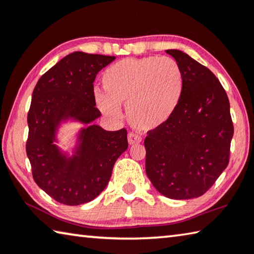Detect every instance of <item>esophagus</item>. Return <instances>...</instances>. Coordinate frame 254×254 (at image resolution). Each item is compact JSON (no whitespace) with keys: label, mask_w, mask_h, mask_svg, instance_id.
<instances>
[{"label":"esophagus","mask_w":254,"mask_h":254,"mask_svg":"<svg viewBox=\"0 0 254 254\" xmlns=\"http://www.w3.org/2000/svg\"><path fill=\"white\" fill-rule=\"evenodd\" d=\"M141 141V137L134 134V132H129L128 134V143L129 145H135V144H139Z\"/></svg>","instance_id":"obj_1"}]
</instances>
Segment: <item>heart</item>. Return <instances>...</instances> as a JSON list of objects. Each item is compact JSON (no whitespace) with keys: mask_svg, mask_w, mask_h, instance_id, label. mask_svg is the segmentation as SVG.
<instances>
[{"mask_svg":"<svg viewBox=\"0 0 254 254\" xmlns=\"http://www.w3.org/2000/svg\"><path fill=\"white\" fill-rule=\"evenodd\" d=\"M105 91L97 90L98 108L119 119L122 104H127L128 122L136 129L148 131L162 127L179 107L184 77L177 62L168 57L123 59L102 73Z\"/></svg>","mask_w":254,"mask_h":254,"instance_id":"b5f03b06","label":"heart"}]
</instances>
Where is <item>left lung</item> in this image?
<instances>
[{
  "label": "left lung",
  "instance_id": "1",
  "mask_svg": "<svg viewBox=\"0 0 254 254\" xmlns=\"http://www.w3.org/2000/svg\"><path fill=\"white\" fill-rule=\"evenodd\" d=\"M184 77L173 117L145 138L146 174L164 196L203 195L229 164L233 124L230 102L214 73L183 51L166 50Z\"/></svg>",
  "mask_w": 254,
  "mask_h": 254
}]
</instances>
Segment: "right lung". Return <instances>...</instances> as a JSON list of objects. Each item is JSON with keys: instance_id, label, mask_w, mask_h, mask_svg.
I'll list each match as a JSON object with an SVG mask.
<instances>
[{"instance_id": "1", "label": "right lung", "mask_w": 254, "mask_h": 254, "mask_svg": "<svg viewBox=\"0 0 254 254\" xmlns=\"http://www.w3.org/2000/svg\"><path fill=\"white\" fill-rule=\"evenodd\" d=\"M115 57L70 53L49 69L32 93L28 114L26 155L35 183L57 202L80 205L96 198L108 184L117 158L128 147L127 130L108 131L92 125L100 117L93 81ZM87 124L77 135L73 155L55 143L62 122Z\"/></svg>"}]
</instances>
